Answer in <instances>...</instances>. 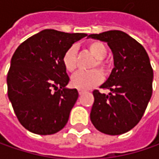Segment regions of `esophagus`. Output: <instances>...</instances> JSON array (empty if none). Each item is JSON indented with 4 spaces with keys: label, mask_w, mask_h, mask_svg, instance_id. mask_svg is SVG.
Segmentation results:
<instances>
[{
    "label": "esophagus",
    "mask_w": 159,
    "mask_h": 159,
    "mask_svg": "<svg viewBox=\"0 0 159 159\" xmlns=\"http://www.w3.org/2000/svg\"><path fill=\"white\" fill-rule=\"evenodd\" d=\"M84 92H85L84 90H82V89H78V93H79V95H83V94H84Z\"/></svg>",
    "instance_id": "34e87169"
}]
</instances>
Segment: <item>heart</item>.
<instances>
[{
    "label": "heart",
    "mask_w": 159,
    "mask_h": 159,
    "mask_svg": "<svg viewBox=\"0 0 159 159\" xmlns=\"http://www.w3.org/2000/svg\"><path fill=\"white\" fill-rule=\"evenodd\" d=\"M87 48L89 51L97 58L94 66L98 65L100 67L101 70L107 71V63L104 61V58L108 54V48L104 43L100 41H91L87 44ZM62 64L65 70L69 73H73L75 71L77 67V48L76 46H71L68 48L63 56H62ZM103 80L102 73L98 70L94 69L87 72H78L75 75H73L71 79V84L74 87L86 90L90 89L98 84H99Z\"/></svg>",
    "instance_id": "1"
}]
</instances>
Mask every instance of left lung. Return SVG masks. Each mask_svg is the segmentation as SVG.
I'll use <instances>...</instances> for the list:
<instances>
[{
  "label": "left lung",
  "instance_id": "obj_1",
  "mask_svg": "<svg viewBox=\"0 0 159 159\" xmlns=\"http://www.w3.org/2000/svg\"><path fill=\"white\" fill-rule=\"evenodd\" d=\"M87 38L107 42L114 60L110 77L100 86L111 93L93 91L95 101L90 120L103 134H122L140 121L151 98L154 74L149 57L139 42L120 30L91 34Z\"/></svg>",
  "mask_w": 159,
  "mask_h": 159
}]
</instances>
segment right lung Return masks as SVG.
<instances>
[{
    "label": "right lung",
    "instance_id": "obj_1",
    "mask_svg": "<svg viewBox=\"0 0 159 159\" xmlns=\"http://www.w3.org/2000/svg\"><path fill=\"white\" fill-rule=\"evenodd\" d=\"M86 36L45 29L16 48L7 75L8 98L19 122L29 132L48 135L66 125L78 91L65 87L70 78L61 59Z\"/></svg>",
    "mask_w": 159,
    "mask_h": 159
}]
</instances>
